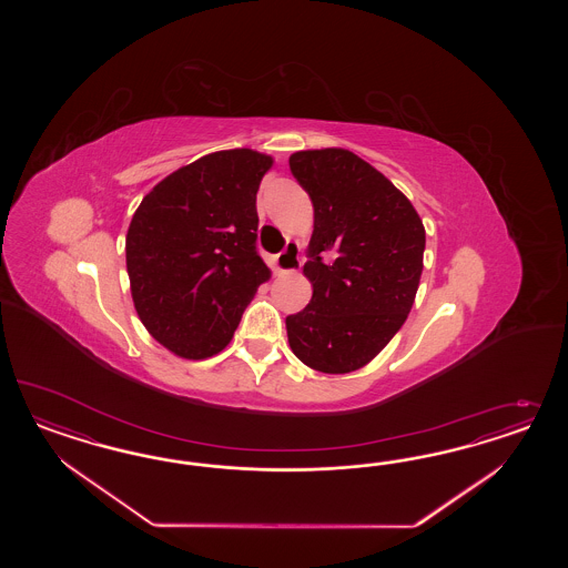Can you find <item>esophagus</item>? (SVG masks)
<instances>
[{
    "instance_id": "obj_1",
    "label": "esophagus",
    "mask_w": 568,
    "mask_h": 568,
    "mask_svg": "<svg viewBox=\"0 0 568 568\" xmlns=\"http://www.w3.org/2000/svg\"><path fill=\"white\" fill-rule=\"evenodd\" d=\"M275 266L281 275L297 273V268H300V252H297V245L293 241H290L285 245V250L276 256Z\"/></svg>"
}]
</instances>
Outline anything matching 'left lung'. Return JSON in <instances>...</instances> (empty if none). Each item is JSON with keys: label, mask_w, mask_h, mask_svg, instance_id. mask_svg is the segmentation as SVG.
I'll return each instance as SVG.
<instances>
[{"label": "left lung", "mask_w": 568, "mask_h": 568, "mask_svg": "<svg viewBox=\"0 0 568 568\" xmlns=\"http://www.w3.org/2000/svg\"><path fill=\"white\" fill-rule=\"evenodd\" d=\"M308 191L314 231L304 275L308 306L287 316L293 354L327 375L358 371L392 342L413 310L425 226L410 200L344 148L290 155Z\"/></svg>", "instance_id": "left-lung-1"}]
</instances>
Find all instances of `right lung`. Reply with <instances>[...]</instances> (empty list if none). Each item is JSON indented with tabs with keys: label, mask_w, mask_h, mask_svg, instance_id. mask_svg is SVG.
<instances>
[{
	"label": "right lung",
	"mask_w": 568,
	"mask_h": 568,
	"mask_svg": "<svg viewBox=\"0 0 568 568\" xmlns=\"http://www.w3.org/2000/svg\"><path fill=\"white\" fill-rule=\"evenodd\" d=\"M273 155L247 148L202 155L162 179L126 231L139 318L179 358L223 352L271 278L256 252V193Z\"/></svg>",
	"instance_id": "add662e5"
}]
</instances>
